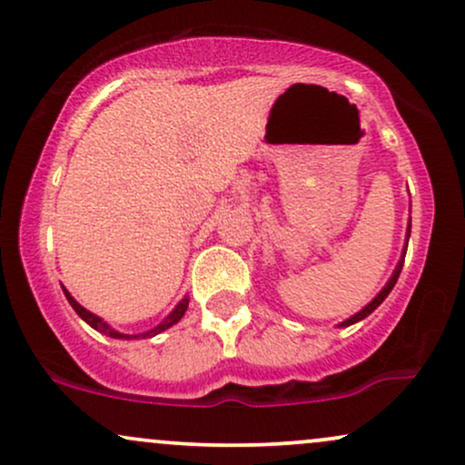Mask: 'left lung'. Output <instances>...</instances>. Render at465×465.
<instances>
[{"label": "left lung", "mask_w": 465, "mask_h": 465, "mask_svg": "<svg viewBox=\"0 0 465 465\" xmlns=\"http://www.w3.org/2000/svg\"><path fill=\"white\" fill-rule=\"evenodd\" d=\"M409 236H411V218H409V227H407V242H404V251H402V258H400V262H398V266H396V271H393V275L389 277V282L385 284V288H382L381 292H378L376 297H373V300L367 303L365 308H362L361 312H356L354 317H350V319H345L343 323H341V328H345V325H351V323H356V322H361V319H365V317H370V314L376 311L378 306H381L382 302L387 300V295L389 292H391V288L396 286V282H398V277H400V271H402V264H404V255H407V244H409Z\"/></svg>", "instance_id": "1"}]
</instances>
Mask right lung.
Listing matches in <instances>:
<instances>
[{
    "mask_svg": "<svg viewBox=\"0 0 465 465\" xmlns=\"http://www.w3.org/2000/svg\"><path fill=\"white\" fill-rule=\"evenodd\" d=\"M63 292H65L67 302L72 303V308H74V311L78 312V317L83 319V322H87L89 325H92L94 330H98V332H103V334H106V336H111V339H140V336H142V339H146V336H154V334L163 332V330H168L170 325H174V323H177V322H181V317H183L185 311H188V303H190L188 297H185V300H181V302L177 303V308H174V311L170 312L168 317H165L162 323H159V325H154L153 330H148V332H143V334H122V332H117V330L111 328L109 323L103 322V319H100L98 314L89 312L87 308H83V306H80V303H78L76 300H74L72 295H69V292H67V288H63Z\"/></svg>",
    "mask_w": 465,
    "mask_h": 465,
    "instance_id": "right-lung-1",
    "label": "right lung"
}]
</instances>
